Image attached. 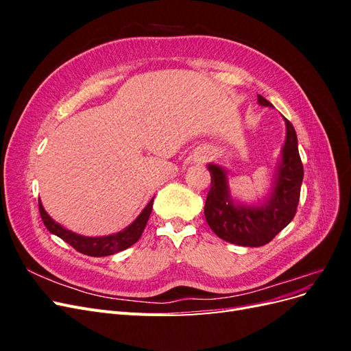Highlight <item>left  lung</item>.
<instances>
[{
    "instance_id": "8db88e82",
    "label": "left lung",
    "mask_w": 351,
    "mask_h": 351,
    "mask_svg": "<svg viewBox=\"0 0 351 351\" xmlns=\"http://www.w3.org/2000/svg\"><path fill=\"white\" fill-rule=\"evenodd\" d=\"M258 101L265 107L271 105L262 95H259ZM284 120L287 139L282 147V161L274 192L265 205L246 208L232 204L224 169L214 164L208 167L210 189L205 202V218L219 239L239 246L259 247L268 244L294 218L300 199L303 164L294 127L289 120Z\"/></svg>"
}]
</instances>
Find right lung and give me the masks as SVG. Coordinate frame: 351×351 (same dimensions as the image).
Instances as JSON below:
<instances>
[{"label":"right lung","instance_id":"1","mask_svg":"<svg viewBox=\"0 0 351 351\" xmlns=\"http://www.w3.org/2000/svg\"><path fill=\"white\" fill-rule=\"evenodd\" d=\"M152 205H154V199H151L149 204L146 205V208L142 210V214L136 218V221L132 226H129L120 232H117V234L107 236V237H84V236L76 234V232H73L70 230H66L64 227L57 224V222L47 214L40 202H39V212H40V218L44 221V224L49 232H52V234H56L66 243H69L70 246L73 249H76L77 252L88 254V256L99 258V256H110V254L119 253L127 247H130L132 244H134L137 240H139L146 227V222L149 219Z\"/></svg>","mask_w":351,"mask_h":351}]
</instances>
